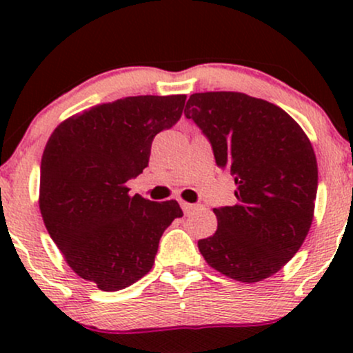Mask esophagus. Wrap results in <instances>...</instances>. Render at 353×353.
I'll return each mask as SVG.
<instances>
[{
    "label": "esophagus",
    "mask_w": 353,
    "mask_h": 353,
    "mask_svg": "<svg viewBox=\"0 0 353 353\" xmlns=\"http://www.w3.org/2000/svg\"><path fill=\"white\" fill-rule=\"evenodd\" d=\"M181 208H182V210H184L185 214H190V212H192V210H196L197 208H199V205H197V204H189V202L181 201Z\"/></svg>",
    "instance_id": "esophagus-1"
}]
</instances>
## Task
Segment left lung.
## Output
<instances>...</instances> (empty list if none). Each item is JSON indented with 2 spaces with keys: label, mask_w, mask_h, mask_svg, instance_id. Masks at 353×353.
I'll return each instance as SVG.
<instances>
[{
  "label": "left lung",
  "mask_w": 353,
  "mask_h": 353,
  "mask_svg": "<svg viewBox=\"0 0 353 353\" xmlns=\"http://www.w3.org/2000/svg\"><path fill=\"white\" fill-rule=\"evenodd\" d=\"M184 114L237 184L236 204L214 209L217 230L197 242L201 254L234 281L270 277L301 249L314 217L319 171L309 137L283 109L242 92H196Z\"/></svg>",
  "instance_id": "obj_1"
}]
</instances>
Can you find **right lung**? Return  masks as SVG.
Instances as JSON below:
<instances>
[{"mask_svg": "<svg viewBox=\"0 0 353 353\" xmlns=\"http://www.w3.org/2000/svg\"><path fill=\"white\" fill-rule=\"evenodd\" d=\"M185 96H129L72 116L54 129L41 159L39 209L48 232L84 281L125 289L154 265L176 201L129 196L148 168L156 134L181 119Z\"/></svg>", "mask_w": 353, "mask_h": 353, "instance_id": "add662e5", "label": "right lung"}]
</instances>
